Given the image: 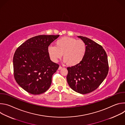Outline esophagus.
Segmentation results:
<instances>
[{
  "instance_id": "34e87169",
  "label": "esophagus",
  "mask_w": 125,
  "mask_h": 125,
  "mask_svg": "<svg viewBox=\"0 0 125 125\" xmlns=\"http://www.w3.org/2000/svg\"><path fill=\"white\" fill-rule=\"evenodd\" d=\"M62 68H63V67H62L61 66H60L58 68V70H61V69H62Z\"/></svg>"
}]
</instances>
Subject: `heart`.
Returning a JSON list of instances; mask_svg holds the SVG:
<instances>
[{"label":"heart","mask_w":125,"mask_h":125,"mask_svg":"<svg viewBox=\"0 0 125 125\" xmlns=\"http://www.w3.org/2000/svg\"><path fill=\"white\" fill-rule=\"evenodd\" d=\"M86 51L85 43L82 40L63 37L57 40L55 46L50 45L47 52L51 60L57 62L63 54V59L70 66H74L80 63L83 59Z\"/></svg>","instance_id":"obj_1"}]
</instances>
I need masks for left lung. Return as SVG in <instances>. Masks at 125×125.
<instances>
[{"mask_svg": "<svg viewBox=\"0 0 125 125\" xmlns=\"http://www.w3.org/2000/svg\"><path fill=\"white\" fill-rule=\"evenodd\" d=\"M78 37L86 45L85 55L79 64L67 67V81L73 90L86 94L97 89L107 75L108 58L101 45L87 38Z\"/></svg>", "mask_w": 125, "mask_h": 125, "instance_id": "8db88e82", "label": "left lung"}]
</instances>
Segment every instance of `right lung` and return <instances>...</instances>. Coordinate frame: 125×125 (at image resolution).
<instances>
[{"label": "right lung", "instance_id": "right-lung-1", "mask_svg": "<svg viewBox=\"0 0 125 125\" xmlns=\"http://www.w3.org/2000/svg\"><path fill=\"white\" fill-rule=\"evenodd\" d=\"M59 35H39L29 39L17 48L13 57L14 78L22 88L32 94L45 92L59 65L51 61L49 45Z\"/></svg>", "mask_w": 125, "mask_h": 125}]
</instances>
